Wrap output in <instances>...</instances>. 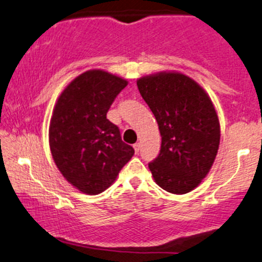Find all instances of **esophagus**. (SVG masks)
<instances>
[{
	"label": "esophagus",
	"instance_id": "esophagus-1",
	"mask_svg": "<svg viewBox=\"0 0 262 262\" xmlns=\"http://www.w3.org/2000/svg\"><path fill=\"white\" fill-rule=\"evenodd\" d=\"M134 150H135V154L139 152V150H140V143L134 144Z\"/></svg>",
	"mask_w": 262,
	"mask_h": 262
}]
</instances>
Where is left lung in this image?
I'll use <instances>...</instances> for the list:
<instances>
[{
	"label": "left lung",
	"instance_id": "8db88e82",
	"mask_svg": "<svg viewBox=\"0 0 262 262\" xmlns=\"http://www.w3.org/2000/svg\"><path fill=\"white\" fill-rule=\"evenodd\" d=\"M161 134L159 156L149 163L156 184L187 194L206 177L221 138L219 116L199 84L179 72H159L137 80Z\"/></svg>",
	"mask_w": 262,
	"mask_h": 262
}]
</instances>
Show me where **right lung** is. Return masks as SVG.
Returning a JSON list of instances; mask_svg holds the SVG:
<instances>
[{
  "mask_svg": "<svg viewBox=\"0 0 262 262\" xmlns=\"http://www.w3.org/2000/svg\"><path fill=\"white\" fill-rule=\"evenodd\" d=\"M128 85L118 75L90 69L69 83L57 99L49 128L56 166L66 181L88 195L111 187L134 155L117 125L106 118L116 96Z\"/></svg>",
  "mask_w": 262,
  "mask_h": 262,
  "instance_id": "obj_1",
  "label": "right lung"
}]
</instances>
